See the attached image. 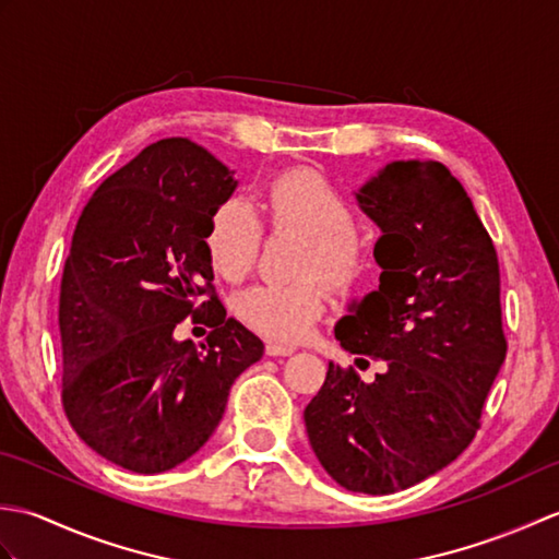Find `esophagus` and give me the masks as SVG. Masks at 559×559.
<instances>
[{
    "instance_id": "obj_1",
    "label": "esophagus",
    "mask_w": 559,
    "mask_h": 559,
    "mask_svg": "<svg viewBox=\"0 0 559 559\" xmlns=\"http://www.w3.org/2000/svg\"><path fill=\"white\" fill-rule=\"evenodd\" d=\"M295 348L288 346V343H266V355H271V358H278V355H293Z\"/></svg>"
}]
</instances>
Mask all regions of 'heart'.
I'll return each mask as SVG.
<instances>
[{
	"label": "heart",
	"mask_w": 559,
	"mask_h": 559,
	"mask_svg": "<svg viewBox=\"0 0 559 559\" xmlns=\"http://www.w3.org/2000/svg\"><path fill=\"white\" fill-rule=\"evenodd\" d=\"M264 209L276 230L307 235L300 276H322L343 288L360 276L365 247L353 230V209L324 175L307 168L286 170L266 187ZM264 223L245 199H225L213 211L206 230L211 266L223 278L242 281L254 269ZM326 307V288L319 278L298 283H261L237 300L242 322L278 341H300L310 334Z\"/></svg>",
	"instance_id": "1"
}]
</instances>
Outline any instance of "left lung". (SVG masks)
I'll list each match as a JSON object with an SVG mask.
<instances>
[{"label": "left lung", "instance_id": "8db88e82", "mask_svg": "<svg viewBox=\"0 0 559 559\" xmlns=\"http://www.w3.org/2000/svg\"><path fill=\"white\" fill-rule=\"evenodd\" d=\"M358 201L382 228V273L334 334L386 372L365 384L353 367L329 362L305 425L341 488L391 495L449 466L478 432L507 355L500 264L466 189L442 163H389Z\"/></svg>", "mask_w": 559, "mask_h": 559}]
</instances>
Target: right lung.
Returning a JSON list of instances; mask_svg holds the SVG:
<instances>
[{
    "mask_svg": "<svg viewBox=\"0 0 559 559\" xmlns=\"http://www.w3.org/2000/svg\"><path fill=\"white\" fill-rule=\"evenodd\" d=\"M235 187L206 148L160 139L81 211L59 290L62 406L115 466L163 473L197 454L264 355L211 283L209 221ZM185 318L212 329L201 352L171 336Z\"/></svg>",
    "mask_w": 559,
    "mask_h": 559,
    "instance_id": "add662e5",
    "label": "right lung"
}]
</instances>
